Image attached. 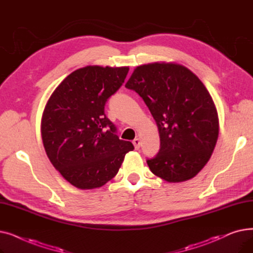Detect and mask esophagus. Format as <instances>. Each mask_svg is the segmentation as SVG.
Returning <instances> with one entry per match:
<instances>
[{
    "instance_id": "34e87169",
    "label": "esophagus",
    "mask_w": 253,
    "mask_h": 253,
    "mask_svg": "<svg viewBox=\"0 0 253 253\" xmlns=\"http://www.w3.org/2000/svg\"><path fill=\"white\" fill-rule=\"evenodd\" d=\"M132 142H133V145H134L135 150H139V148H140V140L138 138H135Z\"/></svg>"
}]
</instances>
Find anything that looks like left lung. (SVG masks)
I'll return each mask as SVG.
<instances>
[{
    "label": "left lung",
    "mask_w": 253,
    "mask_h": 253,
    "mask_svg": "<svg viewBox=\"0 0 253 253\" xmlns=\"http://www.w3.org/2000/svg\"><path fill=\"white\" fill-rule=\"evenodd\" d=\"M125 87L143 99L158 126L160 150L147 160L151 171L169 182L193 178L218 137L217 112L206 87L184 66L158 62L137 66Z\"/></svg>",
    "instance_id": "obj_1"
}]
</instances>
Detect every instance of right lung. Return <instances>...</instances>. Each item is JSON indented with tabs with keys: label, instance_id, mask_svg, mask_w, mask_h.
<instances>
[{
	"label": "right lung",
	"instance_id": "1",
	"mask_svg": "<svg viewBox=\"0 0 253 253\" xmlns=\"http://www.w3.org/2000/svg\"><path fill=\"white\" fill-rule=\"evenodd\" d=\"M129 68L89 65L66 77L52 93L42 118V139L52 165L78 189L111 180L133 151L120 139L104 106L125 81Z\"/></svg>",
	"mask_w": 253,
	"mask_h": 253
}]
</instances>
